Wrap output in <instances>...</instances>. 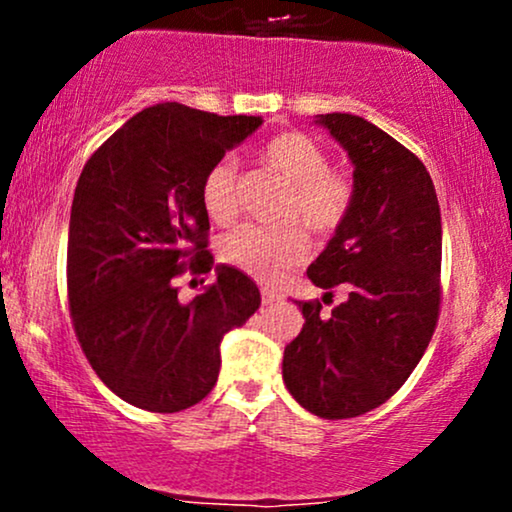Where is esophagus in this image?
<instances>
[{
	"label": "esophagus",
	"instance_id": "obj_1",
	"mask_svg": "<svg viewBox=\"0 0 512 512\" xmlns=\"http://www.w3.org/2000/svg\"><path fill=\"white\" fill-rule=\"evenodd\" d=\"M262 303H264V305H274V303H279V296H276L274 291L262 289Z\"/></svg>",
	"mask_w": 512,
	"mask_h": 512
}]
</instances>
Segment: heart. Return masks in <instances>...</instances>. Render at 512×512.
Instances as JSON below:
<instances>
[{
	"label": "heart",
	"instance_id": "obj_1",
	"mask_svg": "<svg viewBox=\"0 0 512 512\" xmlns=\"http://www.w3.org/2000/svg\"><path fill=\"white\" fill-rule=\"evenodd\" d=\"M262 161L289 182L274 226L245 223L221 240V257L262 281L279 279L286 269L301 264L310 255L308 231L330 238L354 207V180L344 170L330 168V156L308 134L281 132L262 149ZM202 207L219 226H228L238 216V163L221 158L202 180Z\"/></svg>",
	"mask_w": 512,
	"mask_h": 512
}]
</instances>
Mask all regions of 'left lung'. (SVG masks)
I'll return each mask as SVG.
<instances>
[{"instance_id":"1","label":"left lung","mask_w":512,"mask_h":512,"mask_svg":"<svg viewBox=\"0 0 512 512\" xmlns=\"http://www.w3.org/2000/svg\"><path fill=\"white\" fill-rule=\"evenodd\" d=\"M317 125L354 163V207L308 267L320 289L346 301L320 315V301H296L301 334L284 349V383L320 419H354L407 383L424 356L440 310L443 228L431 175L407 146L349 113Z\"/></svg>"}]
</instances>
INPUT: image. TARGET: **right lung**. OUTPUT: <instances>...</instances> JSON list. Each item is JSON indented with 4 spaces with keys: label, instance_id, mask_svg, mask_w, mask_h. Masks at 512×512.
Returning <instances> with one entry per match:
<instances>
[{
    "label": "right lung",
    "instance_id": "add662e5",
    "mask_svg": "<svg viewBox=\"0 0 512 512\" xmlns=\"http://www.w3.org/2000/svg\"><path fill=\"white\" fill-rule=\"evenodd\" d=\"M260 125L262 117L158 103L81 170L69 219V313L91 368L134 407L173 414L202 402L219 380L223 334L260 308L255 281L228 264L190 303L175 284L214 267L202 180Z\"/></svg>",
    "mask_w": 512,
    "mask_h": 512
}]
</instances>
